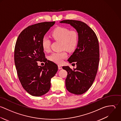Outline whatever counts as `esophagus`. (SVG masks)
Instances as JSON below:
<instances>
[{
  "mask_svg": "<svg viewBox=\"0 0 121 121\" xmlns=\"http://www.w3.org/2000/svg\"><path fill=\"white\" fill-rule=\"evenodd\" d=\"M58 69H59V70L62 69V66H61V65H58Z\"/></svg>",
  "mask_w": 121,
  "mask_h": 121,
  "instance_id": "34e87169",
  "label": "esophagus"
}]
</instances>
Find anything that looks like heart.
I'll return each instance as SVG.
<instances>
[{
    "label": "heart",
    "instance_id": "1",
    "mask_svg": "<svg viewBox=\"0 0 121 121\" xmlns=\"http://www.w3.org/2000/svg\"><path fill=\"white\" fill-rule=\"evenodd\" d=\"M51 36L56 40L61 41V48L68 51H74L77 48L79 36L77 31L70 30L65 27H57L51 32ZM51 41L47 37L43 38L41 45L45 51H48L50 49ZM67 57L66 52L63 51L61 52H53L49 56V59L56 63L60 64L63 60Z\"/></svg>",
    "mask_w": 121,
    "mask_h": 121
}]
</instances>
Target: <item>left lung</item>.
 Masks as SVG:
<instances>
[{
	"label": "left lung",
	"mask_w": 121,
	"mask_h": 121,
	"mask_svg": "<svg viewBox=\"0 0 121 121\" xmlns=\"http://www.w3.org/2000/svg\"><path fill=\"white\" fill-rule=\"evenodd\" d=\"M61 23L70 24L79 34L77 48L68 59L69 63L76 65L72 69L63 66L67 72L65 86L67 91L76 95L86 92L92 86L98 69L99 48L98 38L94 31L85 23L77 20H66Z\"/></svg>",
	"instance_id": "obj_1"
}]
</instances>
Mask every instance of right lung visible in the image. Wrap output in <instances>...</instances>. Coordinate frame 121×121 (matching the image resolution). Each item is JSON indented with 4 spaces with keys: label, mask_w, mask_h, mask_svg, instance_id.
Instances as JSON below:
<instances>
[{
    "label": "right lung",
    "mask_w": 121,
    "mask_h": 121,
    "mask_svg": "<svg viewBox=\"0 0 121 121\" xmlns=\"http://www.w3.org/2000/svg\"><path fill=\"white\" fill-rule=\"evenodd\" d=\"M55 23L46 22L30 25L19 34L16 42L14 60L19 81L30 95L39 97L50 88L51 79L58 70L54 62L45 58L41 42L45 34ZM45 65L39 66L37 61Z\"/></svg>",
    "instance_id": "obj_1"
}]
</instances>
